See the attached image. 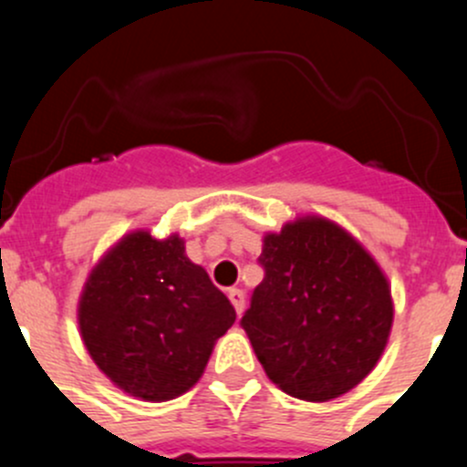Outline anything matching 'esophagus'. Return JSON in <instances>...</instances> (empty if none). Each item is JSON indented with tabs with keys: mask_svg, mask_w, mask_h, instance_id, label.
Returning a JSON list of instances; mask_svg holds the SVG:
<instances>
[{
	"mask_svg": "<svg viewBox=\"0 0 467 467\" xmlns=\"http://www.w3.org/2000/svg\"><path fill=\"white\" fill-rule=\"evenodd\" d=\"M228 298H230V303H233L234 312L242 314L244 307H246V296H244V291L242 289H230Z\"/></svg>",
	"mask_w": 467,
	"mask_h": 467,
	"instance_id": "34e87169",
	"label": "esophagus"
}]
</instances>
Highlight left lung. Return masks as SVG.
<instances>
[{"label": "left lung", "instance_id": "obj_1", "mask_svg": "<svg viewBox=\"0 0 467 467\" xmlns=\"http://www.w3.org/2000/svg\"><path fill=\"white\" fill-rule=\"evenodd\" d=\"M264 280L242 317L268 379L307 402L355 389L384 352L393 323L378 262L321 216L264 237Z\"/></svg>", "mask_w": 467, "mask_h": 467}]
</instances>
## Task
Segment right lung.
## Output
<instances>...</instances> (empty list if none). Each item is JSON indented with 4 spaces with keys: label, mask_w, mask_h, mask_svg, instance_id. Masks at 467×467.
Segmentation results:
<instances>
[{
    "label": "right lung",
    "mask_w": 467,
    "mask_h": 467,
    "mask_svg": "<svg viewBox=\"0 0 467 467\" xmlns=\"http://www.w3.org/2000/svg\"><path fill=\"white\" fill-rule=\"evenodd\" d=\"M237 314L185 244L133 233L89 273L78 325L94 364L149 402L185 393Z\"/></svg>",
    "instance_id": "obj_1"
}]
</instances>
